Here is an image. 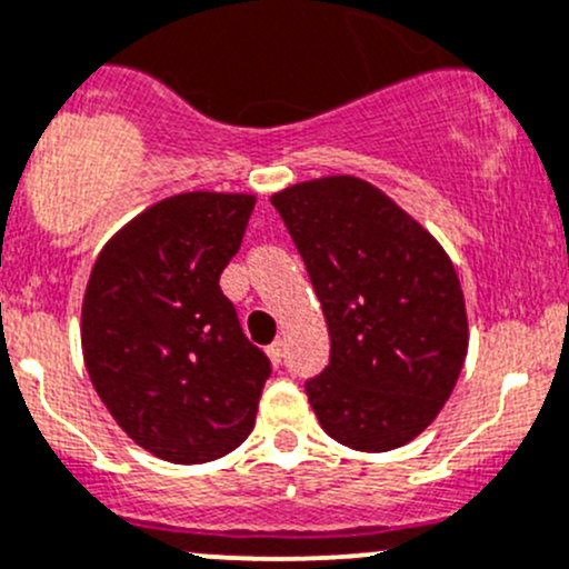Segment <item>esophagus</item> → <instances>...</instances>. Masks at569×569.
<instances>
[{
	"label": "esophagus",
	"instance_id": "esophagus-1",
	"mask_svg": "<svg viewBox=\"0 0 569 569\" xmlns=\"http://www.w3.org/2000/svg\"><path fill=\"white\" fill-rule=\"evenodd\" d=\"M267 356H269V361L274 363V367H278V363H283V358H286V341H283V339L272 341V345L267 347Z\"/></svg>",
	"mask_w": 569,
	"mask_h": 569
}]
</instances>
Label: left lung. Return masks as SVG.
I'll list each match as a JSON object with an SVG mask.
<instances>
[{
	"mask_svg": "<svg viewBox=\"0 0 569 569\" xmlns=\"http://www.w3.org/2000/svg\"><path fill=\"white\" fill-rule=\"evenodd\" d=\"M322 306L330 363L306 383L330 439L386 453L442 411L470 345L453 261L391 197L352 174L272 194Z\"/></svg>",
	"mask_w": 569,
	"mask_h": 569,
	"instance_id": "1",
	"label": "left lung"
}]
</instances>
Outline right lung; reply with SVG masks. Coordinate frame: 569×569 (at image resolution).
I'll use <instances>...</instances> for the list:
<instances>
[{
	"label": "right lung",
	"mask_w": 569,
	"mask_h": 569,
	"mask_svg": "<svg viewBox=\"0 0 569 569\" xmlns=\"http://www.w3.org/2000/svg\"><path fill=\"white\" fill-rule=\"evenodd\" d=\"M252 208V194L167 197L102 247L88 278V378L121 431L172 465L239 448L272 372L219 289Z\"/></svg>",
	"instance_id": "add662e5"
}]
</instances>
